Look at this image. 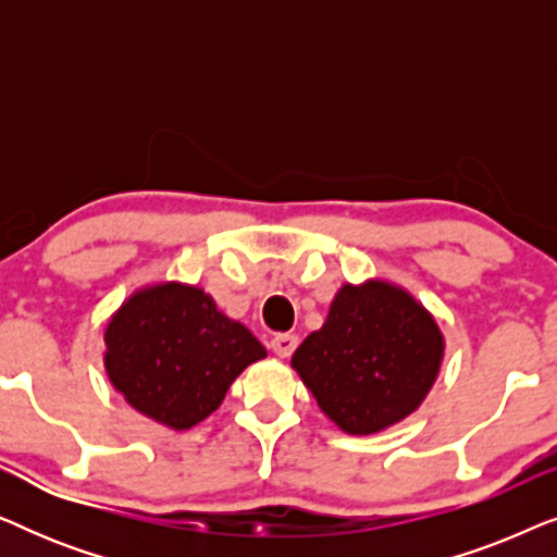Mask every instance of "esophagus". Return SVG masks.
Instances as JSON below:
<instances>
[{
	"label": "esophagus",
	"mask_w": 557,
	"mask_h": 557,
	"mask_svg": "<svg viewBox=\"0 0 557 557\" xmlns=\"http://www.w3.org/2000/svg\"><path fill=\"white\" fill-rule=\"evenodd\" d=\"M296 345H299V337L296 334H273L269 347L276 352L278 357H288L296 349Z\"/></svg>",
	"instance_id": "esophagus-1"
}]
</instances>
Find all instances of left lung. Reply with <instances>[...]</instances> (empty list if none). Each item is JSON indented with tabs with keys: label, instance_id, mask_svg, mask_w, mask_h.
<instances>
[{
	"label": "left lung",
	"instance_id": "8db88e82",
	"mask_svg": "<svg viewBox=\"0 0 557 557\" xmlns=\"http://www.w3.org/2000/svg\"><path fill=\"white\" fill-rule=\"evenodd\" d=\"M444 337L429 311L383 281L342 286L330 317L292 357L319 408L347 433H375L421 406Z\"/></svg>",
	"mask_w": 557,
	"mask_h": 557
}]
</instances>
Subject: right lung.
<instances>
[{"instance_id":"right-lung-1","label":"right lung","mask_w":557,"mask_h":557,"mask_svg":"<svg viewBox=\"0 0 557 557\" xmlns=\"http://www.w3.org/2000/svg\"><path fill=\"white\" fill-rule=\"evenodd\" d=\"M106 372L144 416L185 431L223 403L265 349L220 314L200 288L162 284L134 294L106 330Z\"/></svg>"}]
</instances>
